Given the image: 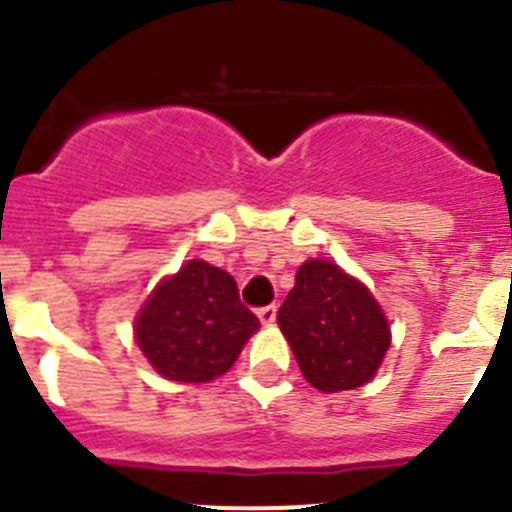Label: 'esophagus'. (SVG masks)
<instances>
[{
  "label": "esophagus",
  "mask_w": 512,
  "mask_h": 512,
  "mask_svg": "<svg viewBox=\"0 0 512 512\" xmlns=\"http://www.w3.org/2000/svg\"><path fill=\"white\" fill-rule=\"evenodd\" d=\"M257 317H260V322L265 324V327H270V324L277 319V307L275 304H267V307H262L260 312H257Z\"/></svg>",
  "instance_id": "34e87169"
}]
</instances>
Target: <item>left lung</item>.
I'll use <instances>...</instances> for the list:
<instances>
[{
    "mask_svg": "<svg viewBox=\"0 0 512 512\" xmlns=\"http://www.w3.org/2000/svg\"><path fill=\"white\" fill-rule=\"evenodd\" d=\"M302 376L337 394L374 379L391 344L389 319L364 282L329 260H307L277 312Z\"/></svg>",
    "mask_w": 512,
    "mask_h": 512,
    "instance_id": "1",
    "label": "left lung"
}]
</instances>
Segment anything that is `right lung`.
Segmentation results:
<instances>
[{"label": "right lung", "mask_w": 512, "mask_h": 512, "mask_svg": "<svg viewBox=\"0 0 512 512\" xmlns=\"http://www.w3.org/2000/svg\"><path fill=\"white\" fill-rule=\"evenodd\" d=\"M260 319L240 302L230 272L190 260L165 277L136 317V342L170 381L208 384L237 361Z\"/></svg>", "instance_id": "obj_1"}]
</instances>
